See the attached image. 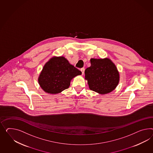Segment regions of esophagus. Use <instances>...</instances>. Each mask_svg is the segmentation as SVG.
<instances>
[{
	"instance_id": "34e87169",
	"label": "esophagus",
	"mask_w": 153,
	"mask_h": 153,
	"mask_svg": "<svg viewBox=\"0 0 153 153\" xmlns=\"http://www.w3.org/2000/svg\"><path fill=\"white\" fill-rule=\"evenodd\" d=\"M80 70L82 72V74H84V73H85V68H82Z\"/></svg>"
}]
</instances>
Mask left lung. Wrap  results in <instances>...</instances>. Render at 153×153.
<instances>
[{
  "mask_svg": "<svg viewBox=\"0 0 153 153\" xmlns=\"http://www.w3.org/2000/svg\"><path fill=\"white\" fill-rule=\"evenodd\" d=\"M91 66L85 71L90 89L100 94L113 91L119 81V74L108 58L91 59Z\"/></svg>",
  "mask_w": 153,
  "mask_h": 153,
  "instance_id": "8db88e82",
  "label": "left lung"
}]
</instances>
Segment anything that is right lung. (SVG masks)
Returning <instances> with one entry per match:
<instances>
[{"label":"right lung","instance_id":"obj_1","mask_svg":"<svg viewBox=\"0 0 153 153\" xmlns=\"http://www.w3.org/2000/svg\"><path fill=\"white\" fill-rule=\"evenodd\" d=\"M81 74L65 57H53L43 67L38 82L46 92L56 94L68 88L71 80Z\"/></svg>","mask_w":153,"mask_h":153}]
</instances>
